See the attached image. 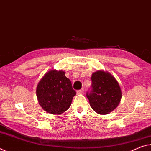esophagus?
<instances>
[{
    "mask_svg": "<svg viewBox=\"0 0 151 151\" xmlns=\"http://www.w3.org/2000/svg\"><path fill=\"white\" fill-rule=\"evenodd\" d=\"M83 92H84V90H83V89H82V90H78V91H77V94H82L83 93Z\"/></svg>",
    "mask_w": 151,
    "mask_h": 151,
    "instance_id": "34e87169",
    "label": "esophagus"
}]
</instances>
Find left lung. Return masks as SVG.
Listing matches in <instances>:
<instances>
[{
    "label": "left lung",
    "instance_id": "1",
    "mask_svg": "<svg viewBox=\"0 0 151 151\" xmlns=\"http://www.w3.org/2000/svg\"><path fill=\"white\" fill-rule=\"evenodd\" d=\"M92 90L86 96L90 105L100 115L109 114L121 101V88L116 79L106 71L98 70L92 74Z\"/></svg>",
    "mask_w": 151,
    "mask_h": 151
}]
</instances>
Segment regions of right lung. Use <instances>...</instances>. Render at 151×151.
<instances>
[{"mask_svg": "<svg viewBox=\"0 0 151 151\" xmlns=\"http://www.w3.org/2000/svg\"><path fill=\"white\" fill-rule=\"evenodd\" d=\"M65 71L51 69L41 78L36 87V96L39 105L50 114L60 115L71 106L76 94L71 81Z\"/></svg>", "mask_w": 151, "mask_h": 151, "instance_id": "obj_1", "label": "right lung"}]
</instances>
